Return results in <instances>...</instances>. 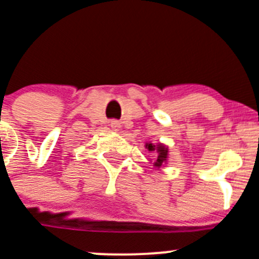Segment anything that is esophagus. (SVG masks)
Here are the masks:
<instances>
[{
	"mask_svg": "<svg viewBox=\"0 0 259 259\" xmlns=\"http://www.w3.org/2000/svg\"><path fill=\"white\" fill-rule=\"evenodd\" d=\"M110 126H111L115 132H119L121 125H120V121H117V120H112V121L110 122Z\"/></svg>",
	"mask_w": 259,
	"mask_h": 259,
	"instance_id": "1",
	"label": "esophagus"
}]
</instances>
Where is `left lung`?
<instances>
[{
	"label": "left lung",
	"instance_id": "obj_1",
	"mask_svg": "<svg viewBox=\"0 0 259 259\" xmlns=\"http://www.w3.org/2000/svg\"><path fill=\"white\" fill-rule=\"evenodd\" d=\"M147 148L150 150V152H153V150H157L158 157H157V159H155L154 165L155 167H162V165L165 163V160H167V155H168L167 148L162 144H158L157 147L153 144H147Z\"/></svg>",
	"mask_w": 259,
	"mask_h": 259
}]
</instances>
